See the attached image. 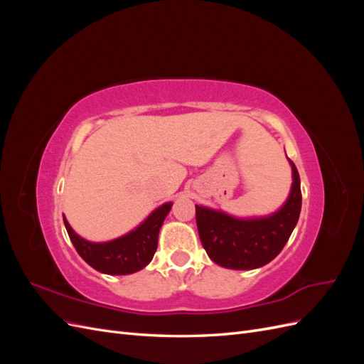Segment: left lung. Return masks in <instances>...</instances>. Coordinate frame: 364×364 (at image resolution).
<instances>
[{"instance_id":"8db88e82","label":"left lung","mask_w":364,"mask_h":364,"mask_svg":"<svg viewBox=\"0 0 364 364\" xmlns=\"http://www.w3.org/2000/svg\"><path fill=\"white\" fill-rule=\"evenodd\" d=\"M291 165V190L284 205L270 215L240 218L196 205V222L202 246L215 264L234 270L266 266L287 243L299 220L302 194L296 165Z\"/></svg>"}]
</instances>
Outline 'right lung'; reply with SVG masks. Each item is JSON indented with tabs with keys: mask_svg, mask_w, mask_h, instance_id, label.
Returning a JSON list of instances; mask_svg holds the SVG:
<instances>
[{
	"mask_svg": "<svg viewBox=\"0 0 364 364\" xmlns=\"http://www.w3.org/2000/svg\"><path fill=\"white\" fill-rule=\"evenodd\" d=\"M173 202L161 205L130 232L103 243L75 234L65 215L63 223L75 250L92 269L106 274H130L144 269L155 255L159 230Z\"/></svg>",
	"mask_w": 364,
	"mask_h": 364,
	"instance_id": "add662e5",
	"label": "right lung"
}]
</instances>
